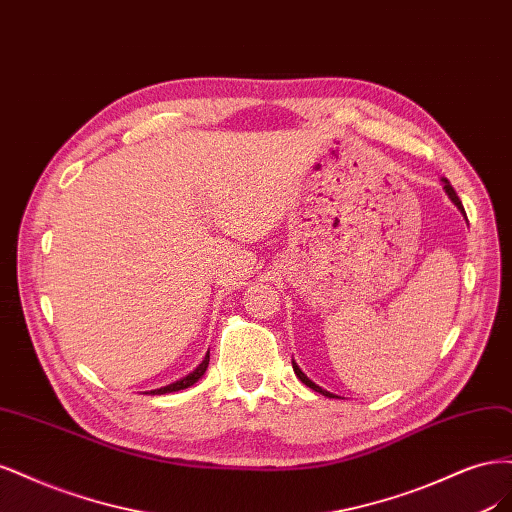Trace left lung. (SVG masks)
Here are the masks:
<instances>
[{"label": "left lung", "instance_id": "obj_1", "mask_svg": "<svg viewBox=\"0 0 512 512\" xmlns=\"http://www.w3.org/2000/svg\"><path fill=\"white\" fill-rule=\"evenodd\" d=\"M444 189H447V193H449V197H451V200H453V204L461 210V212H464V206H461V200H459V195L455 193V189L451 187V183H449V180H444ZM293 370H295V374H298V378H300V381L306 385V387H310V389H315V391H319V393H323V395H327V398H338V395H334V393H329V391H325V389H321L319 385H315V383H312L310 381V378L298 368V366H295V361H293Z\"/></svg>", "mask_w": 512, "mask_h": 512}]
</instances>
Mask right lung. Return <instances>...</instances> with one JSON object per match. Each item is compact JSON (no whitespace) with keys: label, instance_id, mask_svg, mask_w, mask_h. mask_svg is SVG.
<instances>
[{"label":"right lung","instance_id":"1","mask_svg":"<svg viewBox=\"0 0 512 512\" xmlns=\"http://www.w3.org/2000/svg\"><path fill=\"white\" fill-rule=\"evenodd\" d=\"M208 361H210V355L206 353V357H204V361L200 366H197L189 376H185V378H180V381H176V383H172V385H168V387H161V389H155V391H151L153 395L157 393V395H163V393H172V391H180V389H187V387H191L193 383H197L202 378V374L206 372V368H208Z\"/></svg>","mask_w":512,"mask_h":512}]
</instances>
